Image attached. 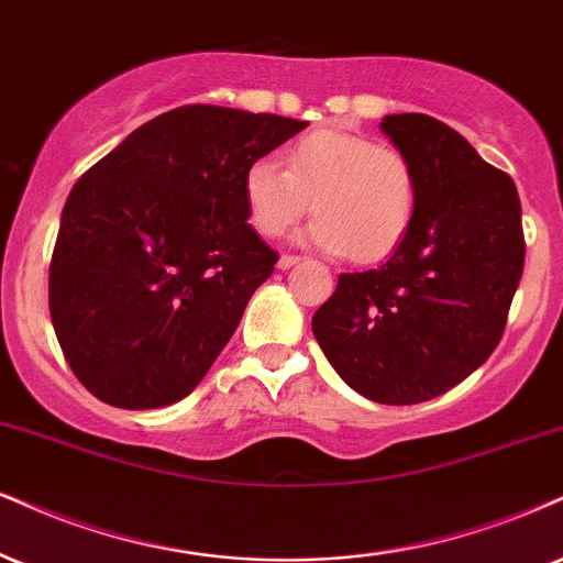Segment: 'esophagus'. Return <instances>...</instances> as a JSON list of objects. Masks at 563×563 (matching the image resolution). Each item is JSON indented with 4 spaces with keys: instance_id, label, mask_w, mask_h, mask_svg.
<instances>
[{
    "instance_id": "esophagus-1",
    "label": "esophagus",
    "mask_w": 563,
    "mask_h": 563,
    "mask_svg": "<svg viewBox=\"0 0 563 563\" xmlns=\"http://www.w3.org/2000/svg\"><path fill=\"white\" fill-rule=\"evenodd\" d=\"M295 263H300V258H297V255H282L279 263H276V268H279V271H287V268H292Z\"/></svg>"
}]
</instances>
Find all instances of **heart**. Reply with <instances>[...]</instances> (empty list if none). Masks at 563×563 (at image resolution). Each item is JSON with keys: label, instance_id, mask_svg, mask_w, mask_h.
<instances>
[{"label": "heart", "instance_id": "obj_1", "mask_svg": "<svg viewBox=\"0 0 563 563\" xmlns=\"http://www.w3.org/2000/svg\"><path fill=\"white\" fill-rule=\"evenodd\" d=\"M287 169L271 158L242 175L247 221L263 238H279L310 208L305 242L360 263L391 255L418 213V175L405 154L371 137L321 128L289 145Z\"/></svg>", "mask_w": 563, "mask_h": 563}]
</instances>
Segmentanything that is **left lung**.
Returning <instances> with one entry per match:
<instances>
[{
    "label": "left lung",
    "instance_id": "left-lung-1",
    "mask_svg": "<svg viewBox=\"0 0 563 563\" xmlns=\"http://www.w3.org/2000/svg\"><path fill=\"white\" fill-rule=\"evenodd\" d=\"M418 175V213L378 268L339 276L313 334L344 384L378 405H418L477 371L501 342L525 268L515 179L449 124L386 114Z\"/></svg>",
    "mask_w": 563,
    "mask_h": 563
}]
</instances>
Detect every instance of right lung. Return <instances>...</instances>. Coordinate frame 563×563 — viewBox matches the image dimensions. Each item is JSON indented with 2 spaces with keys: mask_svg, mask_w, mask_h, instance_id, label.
<instances>
[{
  "mask_svg": "<svg viewBox=\"0 0 563 563\" xmlns=\"http://www.w3.org/2000/svg\"><path fill=\"white\" fill-rule=\"evenodd\" d=\"M305 128L179 107L75 183L48 268V313L93 397L156 409L203 380L279 258L247 224L242 175Z\"/></svg>",
  "mask_w": 563,
  "mask_h": 563,
  "instance_id": "add662e5",
  "label": "right lung"
}]
</instances>
